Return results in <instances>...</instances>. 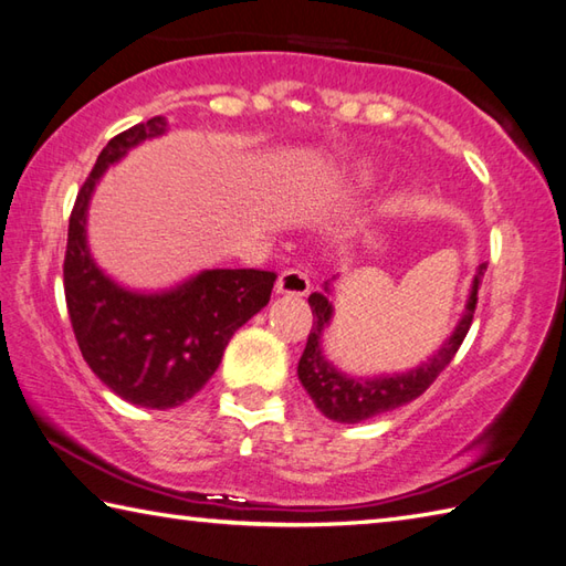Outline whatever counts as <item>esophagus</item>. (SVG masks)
Listing matches in <instances>:
<instances>
[{"label":"esophagus","mask_w":566,"mask_h":566,"mask_svg":"<svg viewBox=\"0 0 566 566\" xmlns=\"http://www.w3.org/2000/svg\"><path fill=\"white\" fill-rule=\"evenodd\" d=\"M275 293H279V295H297V297L307 295L310 293L307 273H303L300 269H285L279 275V283H275Z\"/></svg>","instance_id":"obj_1"}]
</instances>
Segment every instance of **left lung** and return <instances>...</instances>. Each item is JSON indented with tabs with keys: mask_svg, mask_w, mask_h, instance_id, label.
<instances>
[{
	"mask_svg": "<svg viewBox=\"0 0 566 566\" xmlns=\"http://www.w3.org/2000/svg\"><path fill=\"white\" fill-rule=\"evenodd\" d=\"M483 273H486V263H481L474 281H471V291L464 313L457 322L454 332L449 334L444 344L437 349L428 361L410 368L406 374H384L374 378H359L339 371L337 366L327 361V356L322 354V337L329 327L334 307H332V283H325V293H313L307 297L310 307H313V329L307 334L305 352L297 361V378L307 396L313 398L317 410L325 418L334 422H361L374 418V415H384L388 410H396L406 402L415 400L428 390L434 378L444 371V366L454 359L461 342H464L467 332L471 327L476 310V295Z\"/></svg>",
	"mask_w": 566,
	"mask_h": 566,
	"instance_id": "left-lung-1",
	"label": "left lung"
}]
</instances>
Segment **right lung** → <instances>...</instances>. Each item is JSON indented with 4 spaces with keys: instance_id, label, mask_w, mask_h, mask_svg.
I'll return each mask as SVG.
<instances>
[{
    "instance_id": "right-lung-1",
    "label": "right lung",
    "mask_w": 566,
    "mask_h": 566,
    "mask_svg": "<svg viewBox=\"0 0 566 566\" xmlns=\"http://www.w3.org/2000/svg\"><path fill=\"white\" fill-rule=\"evenodd\" d=\"M154 117L102 148L67 224L63 285L83 359L112 394L132 406H182L212 378L232 334L269 305L275 273L210 269L170 291L138 293L112 281L87 247V207L99 178L134 146L166 134Z\"/></svg>"
}]
</instances>
